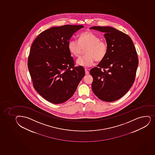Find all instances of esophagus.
<instances>
[{
  "label": "esophagus",
  "instance_id": "esophagus-1",
  "mask_svg": "<svg viewBox=\"0 0 155 155\" xmlns=\"http://www.w3.org/2000/svg\"><path fill=\"white\" fill-rule=\"evenodd\" d=\"M88 70V69H85V73L86 75H88V74H89V73H90Z\"/></svg>",
  "mask_w": 155,
  "mask_h": 155
}]
</instances>
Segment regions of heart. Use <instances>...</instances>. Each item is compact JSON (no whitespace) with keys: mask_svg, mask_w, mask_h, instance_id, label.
Here are the masks:
<instances>
[{"mask_svg":"<svg viewBox=\"0 0 155 155\" xmlns=\"http://www.w3.org/2000/svg\"><path fill=\"white\" fill-rule=\"evenodd\" d=\"M68 49L75 57H79L86 49V55L77 61V64L84 67H91L94 61H100L106 56L108 45L105 41L92 32H84L79 35L78 41L71 40L68 43Z\"/></svg>","mask_w":155,"mask_h":155,"instance_id":"obj_1","label":"heart"}]
</instances>
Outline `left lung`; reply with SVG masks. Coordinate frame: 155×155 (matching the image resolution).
<instances>
[{
  "instance_id": "8db88e82",
  "label": "left lung",
  "mask_w": 155,
  "mask_h": 155,
  "mask_svg": "<svg viewBox=\"0 0 155 155\" xmlns=\"http://www.w3.org/2000/svg\"><path fill=\"white\" fill-rule=\"evenodd\" d=\"M90 29L104 32L108 52L104 59L90 71L91 87L98 98L106 102L120 99L130 90L135 78L138 59L131 38L109 26Z\"/></svg>"
}]
</instances>
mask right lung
Instances as JSON below:
<instances>
[{
    "mask_svg": "<svg viewBox=\"0 0 155 155\" xmlns=\"http://www.w3.org/2000/svg\"><path fill=\"white\" fill-rule=\"evenodd\" d=\"M83 25H65L41 32L31 46L28 68L34 87L45 100L60 104L69 100L84 76L75 67L68 49L69 40Z\"/></svg>",
    "mask_w": 155,
    "mask_h": 155,
    "instance_id": "1",
    "label": "right lung"
}]
</instances>
